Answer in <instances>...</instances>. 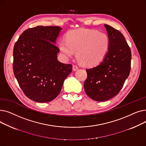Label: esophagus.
<instances>
[{
  "label": "esophagus",
  "instance_id": "obj_1",
  "mask_svg": "<svg viewBox=\"0 0 146 146\" xmlns=\"http://www.w3.org/2000/svg\"><path fill=\"white\" fill-rule=\"evenodd\" d=\"M78 68H79V67H78L77 65H73V70H78Z\"/></svg>",
  "mask_w": 146,
  "mask_h": 146
}]
</instances>
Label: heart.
<instances>
[{"label":"heart","instance_id":"1","mask_svg":"<svg viewBox=\"0 0 146 146\" xmlns=\"http://www.w3.org/2000/svg\"><path fill=\"white\" fill-rule=\"evenodd\" d=\"M58 46L65 57H71L77 52V57L83 65L94 66L105 58L109 51L110 38L96 30L80 29L69 32L66 40H61Z\"/></svg>","mask_w":146,"mask_h":146}]
</instances>
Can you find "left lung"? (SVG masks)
<instances>
[{"instance_id": "left-lung-1", "label": "left lung", "mask_w": 146, "mask_h": 146, "mask_svg": "<svg viewBox=\"0 0 146 146\" xmlns=\"http://www.w3.org/2000/svg\"><path fill=\"white\" fill-rule=\"evenodd\" d=\"M110 38L105 58L98 66L87 68L84 89L96 101H105L116 96L123 86L131 70V52L119 31L104 25Z\"/></svg>"}]
</instances>
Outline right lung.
<instances>
[{"label":"right lung","instance_id":"obj_1","mask_svg":"<svg viewBox=\"0 0 146 146\" xmlns=\"http://www.w3.org/2000/svg\"><path fill=\"white\" fill-rule=\"evenodd\" d=\"M61 29L57 26L28 28L15 44V76L23 92L35 102L54 99L72 71L71 64L57 60L60 50L54 44Z\"/></svg>","mask_w":146,"mask_h":146}]
</instances>
